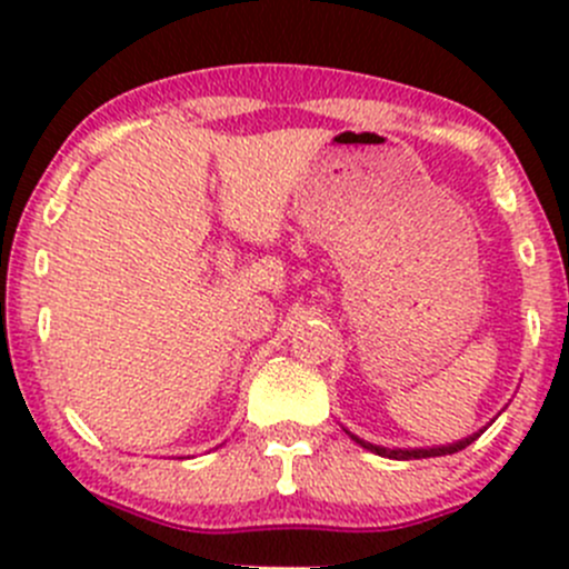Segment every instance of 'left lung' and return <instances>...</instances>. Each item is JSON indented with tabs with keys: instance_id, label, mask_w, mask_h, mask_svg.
Listing matches in <instances>:
<instances>
[{
	"instance_id": "1",
	"label": "left lung",
	"mask_w": 569,
	"mask_h": 569,
	"mask_svg": "<svg viewBox=\"0 0 569 569\" xmlns=\"http://www.w3.org/2000/svg\"><path fill=\"white\" fill-rule=\"evenodd\" d=\"M349 438L355 440L358 446H363V449L375 451V455L380 457H391V460H423V457H443V455H457V451H462L465 446L473 443V438H465L460 443H451V446H440V449H382V446H375V443H366V440L355 438L352 432H349Z\"/></svg>"
}]
</instances>
